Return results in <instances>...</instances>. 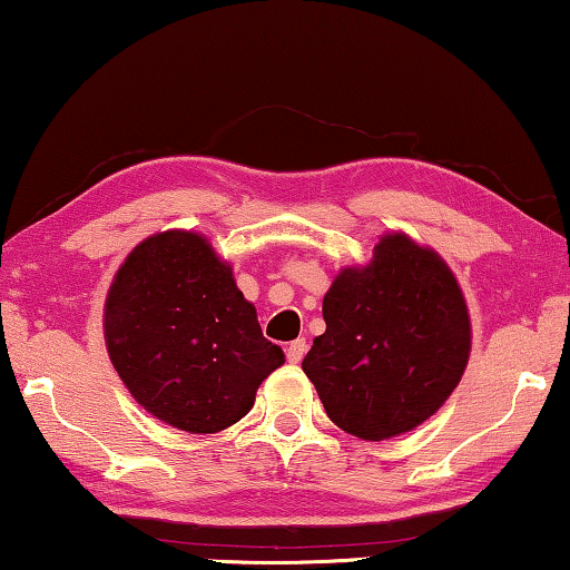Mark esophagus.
I'll use <instances>...</instances> for the list:
<instances>
[{"label":"esophagus","mask_w":570,"mask_h":570,"mask_svg":"<svg viewBox=\"0 0 570 570\" xmlns=\"http://www.w3.org/2000/svg\"><path fill=\"white\" fill-rule=\"evenodd\" d=\"M306 350H308V344H306V340H296V342H292L286 346V360L292 362V364H298L304 360V354H306Z\"/></svg>","instance_id":"esophagus-1"}]
</instances>
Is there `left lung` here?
<instances>
[{
	"instance_id": "left-lung-1",
	"label": "left lung",
	"mask_w": 570,
	"mask_h": 570,
	"mask_svg": "<svg viewBox=\"0 0 570 570\" xmlns=\"http://www.w3.org/2000/svg\"><path fill=\"white\" fill-rule=\"evenodd\" d=\"M326 332L302 370L330 420L370 442L430 420L470 360L465 296L438 250L384 234L366 266H344L322 306Z\"/></svg>"
}]
</instances>
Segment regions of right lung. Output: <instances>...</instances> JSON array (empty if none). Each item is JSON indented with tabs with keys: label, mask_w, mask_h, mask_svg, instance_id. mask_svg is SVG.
Instances as JSON below:
<instances>
[{
	"label": "right lung",
	"mask_w": 570,
	"mask_h": 570,
	"mask_svg": "<svg viewBox=\"0 0 570 570\" xmlns=\"http://www.w3.org/2000/svg\"><path fill=\"white\" fill-rule=\"evenodd\" d=\"M102 330L132 400L190 435L238 422L284 364L234 268L196 230H160L130 250L105 296Z\"/></svg>",
	"instance_id": "add662e5"
}]
</instances>
